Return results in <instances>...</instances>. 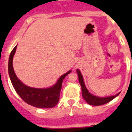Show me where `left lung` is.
Segmentation results:
<instances>
[{"mask_svg": "<svg viewBox=\"0 0 132 132\" xmlns=\"http://www.w3.org/2000/svg\"><path fill=\"white\" fill-rule=\"evenodd\" d=\"M77 74H78L79 81L81 86V89H82L83 98L86 101L87 103H88L89 105H95V106L104 105L111 101L116 96H117L120 94V93H118V94L114 95V96H109V97H105V98H100V97H98V96H95L94 95H92V94H91L90 92H88L87 88L85 86L84 82V79H83V77L81 74L79 70H77Z\"/></svg>", "mask_w": 132, "mask_h": 132, "instance_id": "8db88e82", "label": "left lung"}]
</instances>
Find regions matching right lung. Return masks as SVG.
Masks as SVG:
<instances>
[{
  "label": "right lung",
  "mask_w": 132,
  "mask_h": 132,
  "mask_svg": "<svg viewBox=\"0 0 132 132\" xmlns=\"http://www.w3.org/2000/svg\"><path fill=\"white\" fill-rule=\"evenodd\" d=\"M17 46L11 51L9 59L8 70L11 81L13 88L22 100L27 104L38 108H51L57 104L60 100V91L62 82L65 77L69 74L71 70L61 76L55 86L49 88L40 89L27 86L18 79L13 68V57L15 54Z\"/></svg>",
  "instance_id": "right-lung-1"
}]
</instances>
